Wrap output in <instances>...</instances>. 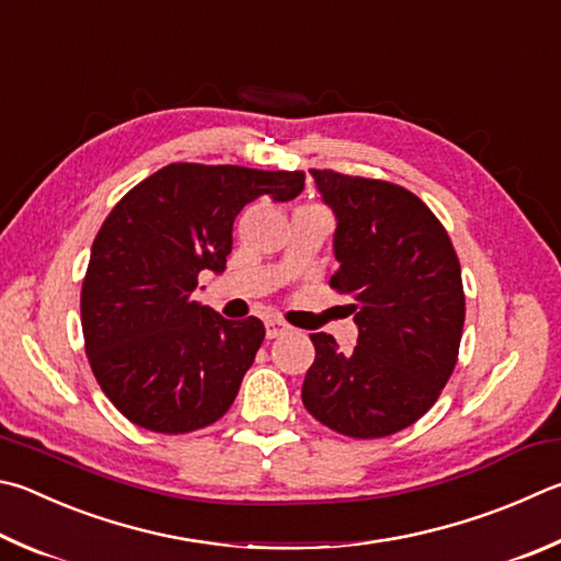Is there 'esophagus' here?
Wrapping results in <instances>:
<instances>
[{
  "mask_svg": "<svg viewBox=\"0 0 561 561\" xmlns=\"http://www.w3.org/2000/svg\"><path fill=\"white\" fill-rule=\"evenodd\" d=\"M287 331H289V325L284 323V321H279V319H270L267 321V339H277V335L287 333Z\"/></svg>",
  "mask_w": 561,
  "mask_h": 561,
  "instance_id": "1",
  "label": "esophagus"
}]
</instances>
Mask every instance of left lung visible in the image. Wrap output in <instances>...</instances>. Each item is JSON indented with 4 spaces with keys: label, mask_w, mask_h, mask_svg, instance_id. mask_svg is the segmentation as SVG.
Segmentation results:
<instances>
[{
    "label": "left lung",
    "mask_w": 561,
    "mask_h": 561,
    "mask_svg": "<svg viewBox=\"0 0 561 561\" xmlns=\"http://www.w3.org/2000/svg\"><path fill=\"white\" fill-rule=\"evenodd\" d=\"M339 220L331 289L351 297L358 345L311 333L313 365L301 402L351 439L402 432L439 400L461 345V264L430 206L397 183L311 169Z\"/></svg>",
    "instance_id": "left-lung-1"
}]
</instances>
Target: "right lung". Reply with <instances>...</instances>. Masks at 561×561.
I'll list each match as a JSON object with an SVG mask.
<instances>
[{"mask_svg": "<svg viewBox=\"0 0 561 561\" xmlns=\"http://www.w3.org/2000/svg\"><path fill=\"white\" fill-rule=\"evenodd\" d=\"M304 179L179 161L110 210L90 250L80 323L98 385L131 424L186 434L230 410L264 325L193 301L198 274L226 270L232 222L250 201H291Z\"/></svg>", "mask_w": 561, "mask_h": 561, "instance_id": "obj_1", "label": "right lung"}]
</instances>
